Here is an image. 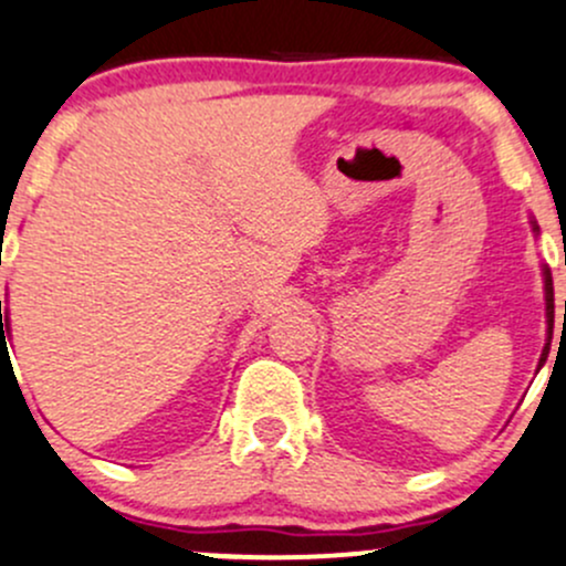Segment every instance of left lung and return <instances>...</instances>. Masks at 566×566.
Returning a JSON list of instances; mask_svg holds the SVG:
<instances>
[{
  "label": "left lung",
  "mask_w": 566,
  "mask_h": 566,
  "mask_svg": "<svg viewBox=\"0 0 566 566\" xmlns=\"http://www.w3.org/2000/svg\"><path fill=\"white\" fill-rule=\"evenodd\" d=\"M534 231H539L537 226H534ZM543 275H545V311H547V343H545V352L543 357H539V365H545L547 359V352H551V335H553V281H551V270L543 266ZM564 313H566V305H564Z\"/></svg>",
  "instance_id": "8db88e82"
}]
</instances>
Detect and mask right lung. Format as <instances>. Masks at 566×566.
Listing matches in <instances>:
<instances>
[{"mask_svg":"<svg viewBox=\"0 0 566 566\" xmlns=\"http://www.w3.org/2000/svg\"><path fill=\"white\" fill-rule=\"evenodd\" d=\"M0 316H2V300H0ZM4 329H8V322H4L2 324V318H0V332H2V343H8V340H4ZM4 348V346H2Z\"/></svg>","mask_w":566,"mask_h":566,"instance_id":"1","label":"right lung"}]
</instances>
